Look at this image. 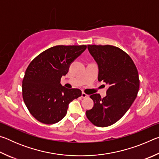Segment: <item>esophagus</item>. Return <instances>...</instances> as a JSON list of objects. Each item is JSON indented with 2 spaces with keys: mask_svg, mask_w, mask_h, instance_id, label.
I'll return each instance as SVG.
<instances>
[{
  "mask_svg": "<svg viewBox=\"0 0 159 159\" xmlns=\"http://www.w3.org/2000/svg\"><path fill=\"white\" fill-rule=\"evenodd\" d=\"M81 97H82L83 98H87L88 97V95H86V94H85V93H82Z\"/></svg>",
  "mask_w": 159,
  "mask_h": 159,
  "instance_id": "34e87169",
  "label": "esophagus"
}]
</instances>
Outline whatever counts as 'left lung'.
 Instances as JSON below:
<instances>
[{
	"label": "left lung",
	"mask_w": 159,
	"mask_h": 159,
	"mask_svg": "<svg viewBox=\"0 0 159 159\" xmlns=\"http://www.w3.org/2000/svg\"><path fill=\"white\" fill-rule=\"evenodd\" d=\"M88 49L99 69L98 80L109 85L107 96L90 95L94 106L86 116L98 127H107L124 115L139 91L138 71L127 53L113 45H88Z\"/></svg>",
	"instance_id": "left-lung-1"
}]
</instances>
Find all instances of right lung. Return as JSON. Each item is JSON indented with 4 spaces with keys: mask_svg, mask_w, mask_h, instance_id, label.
Here are the masks:
<instances>
[{
    "mask_svg": "<svg viewBox=\"0 0 159 159\" xmlns=\"http://www.w3.org/2000/svg\"><path fill=\"white\" fill-rule=\"evenodd\" d=\"M86 45H56L31 61L22 81L24 102L31 114L45 124H54L65 116L69 104L81 96V90L69 89L60 79Z\"/></svg>",
    "mask_w": 159,
    "mask_h": 159,
    "instance_id": "right-lung-1",
    "label": "right lung"
}]
</instances>
